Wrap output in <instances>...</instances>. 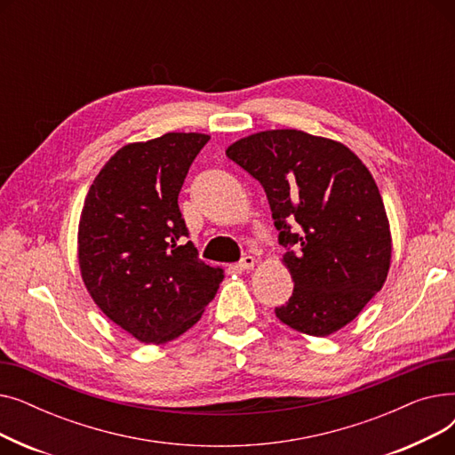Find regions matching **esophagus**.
I'll return each instance as SVG.
<instances>
[{
    "label": "esophagus",
    "mask_w": 455,
    "mask_h": 455,
    "mask_svg": "<svg viewBox=\"0 0 455 455\" xmlns=\"http://www.w3.org/2000/svg\"><path fill=\"white\" fill-rule=\"evenodd\" d=\"M254 266H256V258H254V256H251V254H247V256H243V258H242L240 264H235V269H240V271H249V269H252Z\"/></svg>",
    "instance_id": "esophagus-1"
}]
</instances>
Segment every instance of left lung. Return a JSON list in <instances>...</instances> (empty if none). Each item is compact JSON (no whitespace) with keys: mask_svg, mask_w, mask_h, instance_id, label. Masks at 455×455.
<instances>
[{"mask_svg":"<svg viewBox=\"0 0 455 455\" xmlns=\"http://www.w3.org/2000/svg\"><path fill=\"white\" fill-rule=\"evenodd\" d=\"M227 156L264 186L288 249L282 261L295 288L276 317L315 338L347 326L386 283L393 251L365 164L341 141L297 129L245 136Z\"/></svg>","mask_w":455,"mask_h":455,"instance_id":"1","label":"left lung"}]
</instances>
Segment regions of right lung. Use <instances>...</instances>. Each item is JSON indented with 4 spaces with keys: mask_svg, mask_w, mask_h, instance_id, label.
<instances>
[{
    "mask_svg": "<svg viewBox=\"0 0 455 455\" xmlns=\"http://www.w3.org/2000/svg\"><path fill=\"white\" fill-rule=\"evenodd\" d=\"M208 134L167 132L124 146L93 179L77 256L93 302L141 343L162 345L194 326L225 278L197 258L179 194Z\"/></svg>",
    "mask_w": 455,
    "mask_h": 455,
    "instance_id": "right-lung-1",
    "label": "right lung"
}]
</instances>
